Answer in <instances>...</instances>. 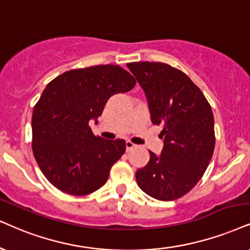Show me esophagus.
I'll list each match as a JSON object with an SVG mask.
<instances>
[{
    "instance_id": "34e87169",
    "label": "esophagus",
    "mask_w": 250,
    "mask_h": 250,
    "mask_svg": "<svg viewBox=\"0 0 250 250\" xmlns=\"http://www.w3.org/2000/svg\"><path fill=\"white\" fill-rule=\"evenodd\" d=\"M136 146V145L132 143L131 141H127L125 142V147H127V151H130L131 148H134Z\"/></svg>"
}]
</instances>
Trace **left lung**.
<instances>
[{"mask_svg":"<svg viewBox=\"0 0 250 250\" xmlns=\"http://www.w3.org/2000/svg\"><path fill=\"white\" fill-rule=\"evenodd\" d=\"M127 65L144 90L151 121L163 125L164 138L162 154L150 151V160L136 172V181L156 200H178L197 185L212 158V109L200 87L179 69L148 61Z\"/></svg>","mask_w":250,"mask_h":250,"instance_id":"8db88e82","label":"left lung"}]
</instances>
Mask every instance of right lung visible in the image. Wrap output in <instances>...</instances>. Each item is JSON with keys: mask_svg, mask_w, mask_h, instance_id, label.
I'll list each match as a JSON object with an SVG mask.
<instances>
[{"mask_svg": "<svg viewBox=\"0 0 250 250\" xmlns=\"http://www.w3.org/2000/svg\"><path fill=\"white\" fill-rule=\"evenodd\" d=\"M136 81L120 65L72 69L49 82L32 114V150L42 174L69 195L84 196L105 185L125 151V141L96 136L91 120L107 100Z\"/></svg>", "mask_w": 250, "mask_h": 250, "instance_id": "right-lung-1", "label": "right lung"}]
</instances>
